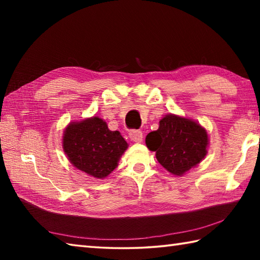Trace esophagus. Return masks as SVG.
<instances>
[{
	"label": "esophagus",
	"mask_w": 260,
	"mask_h": 260,
	"mask_svg": "<svg viewBox=\"0 0 260 260\" xmlns=\"http://www.w3.org/2000/svg\"><path fill=\"white\" fill-rule=\"evenodd\" d=\"M129 137L131 140L135 142V143H141L143 141V133L142 131H136V129H133L129 132Z\"/></svg>",
	"instance_id": "esophagus-1"
}]
</instances>
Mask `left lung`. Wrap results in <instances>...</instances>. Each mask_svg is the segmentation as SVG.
<instances>
[{
	"label": "left lung",
	"mask_w": 260,
	"mask_h": 260,
	"mask_svg": "<svg viewBox=\"0 0 260 260\" xmlns=\"http://www.w3.org/2000/svg\"><path fill=\"white\" fill-rule=\"evenodd\" d=\"M145 143L164 169L181 176L207 155L209 139L197 121L169 114L159 120L157 131L147 134Z\"/></svg>",
	"instance_id": "left-lung-1"
}]
</instances>
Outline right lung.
<instances>
[{"label": "right lung", "mask_w": 260, "mask_h": 260, "mask_svg": "<svg viewBox=\"0 0 260 260\" xmlns=\"http://www.w3.org/2000/svg\"><path fill=\"white\" fill-rule=\"evenodd\" d=\"M127 143L118 131H109L99 117L73 121L63 132L62 147L75 168L104 179L117 168Z\"/></svg>", "instance_id": "1"}]
</instances>
